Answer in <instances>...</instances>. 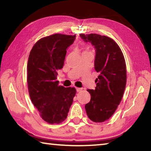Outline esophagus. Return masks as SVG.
I'll return each mask as SVG.
<instances>
[{
    "instance_id": "34e87169",
    "label": "esophagus",
    "mask_w": 151,
    "mask_h": 151,
    "mask_svg": "<svg viewBox=\"0 0 151 151\" xmlns=\"http://www.w3.org/2000/svg\"><path fill=\"white\" fill-rule=\"evenodd\" d=\"M76 91H77V92H80V91H81L82 90H83V88H76Z\"/></svg>"
}]
</instances>
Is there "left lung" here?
I'll return each instance as SVG.
<instances>
[{
    "label": "left lung",
    "mask_w": 151,
    "mask_h": 151,
    "mask_svg": "<svg viewBox=\"0 0 151 151\" xmlns=\"http://www.w3.org/2000/svg\"><path fill=\"white\" fill-rule=\"evenodd\" d=\"M80 37L95 49L94 68L99 73L95 89L87 90L91 98L85 110L91 121L103 122L114 113L121 101L126 87V63L121 48L111 38L97 34Z\"/></svg>",
    "instance_id": "left-lung-1"
}]
</instances>
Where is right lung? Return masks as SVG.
<instances>
[{"mask_svg":"<svg viewBox=\"0 0 151 151\" xmlns=\"http://www.w3.org/2000/svg\"><path fill=\"white\" fill-rule=\"evenodd\" d=\"M76 36L55 34L33 46L27 64V83L32 103L49 124L65 121L75 96L74 87L58 85V70L63 67L66 50Z\"/></svg>","mask_w":151,"mask_h":151,"instance_id":"1","label":"right lung"}]
</instances>
